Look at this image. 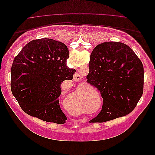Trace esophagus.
<instances>
[{
  "label": "esophagus",
  "instance_id": "34e87169",
  "mask_svg": "<svg viewBox=\"0 0 155 155\" xmlns=\"http://www.w3.org/2000/svg\"><path fill=\"white\" fill-rule=\"evenodd\" d=\"M81 79V77L78 73H76L74 75V79L75 81H79Z\"/></svg>",
  "mask_w": 155,
  "mask_h": 155
}]
</instances>
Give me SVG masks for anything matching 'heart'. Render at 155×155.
Instances as JSON below:
<instances>
[{
	"label": "heart",
	"mask_w": 155,
	"mask_h": 155,
	"mask_svg": "<svg viewBox=\"0 0 155 155\" xmlns=\"http://www.w3.org/2000/svg\"><path fill=\"white\" fill-rule=\"evenodd\" d=\"M83 88H87V90H89V87L88 86H83ZM83 111H84V109H83V106L82 104V102H79L77 105L76 112H78V113H80V112H81Z\"/></svg>",
	"instance_id": "1"
}]
</instances>
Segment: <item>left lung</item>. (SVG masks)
<instances>
[{"mask_svg": "<svg viewBox=\"0 0 155 155\" xmlns=\"http://www.w3.org/2000/svg\"><path fill=\"white\" fill-rule=\"evenodd\" d=\"M87 82L103 98L102 109L92 123L105 122L132 112L143 94L144 71L141 61L127 45L105 42L92 51Z\"/></svg>", "mask_w": 155, "mask_h": 155, "instance_id": "left-lung-1", "label": "left lung"}]
</instances>
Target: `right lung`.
I'll return each mask as SVG.
<instances>
[{
    "mask_svg": "<svg viewBox=\"0 0 155 155\" xmlns=\"http://www.w3.org/2000/svg\"><path fill=\"white\" fill-rule=\"evenodd\" d=\"M68 57L64 43L44 38L30 41L14 59L11 90L26 114L47 122H66L58 98L61 94V84L72 80L76 72L67 67Z\"/></svg>",
    "mask_w": 155,
    "mask_h": 155,
    "instance_id": "1",
    "label": "right lung"
}]
</instances>
